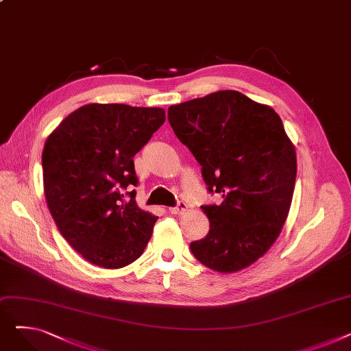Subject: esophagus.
<instances>
[{
	"instance_id": "esophagus-1",
	"label": "esophagus",
	"mask_w": 351,
	"mask_h": 351,
	"mask_svg": "<svg viewBox=\"0 0 351 351\" xmlns=\"http://www.w3.org/2000/svg\"><path fill=\"white\" fill-rule=\"evenodd\" d=\"M188 210H189V205L186 204V202H183V200H179L178 205L175 208L169 209V212L172 215H183V213H186Z\"/></svg>"
}]
</instances>
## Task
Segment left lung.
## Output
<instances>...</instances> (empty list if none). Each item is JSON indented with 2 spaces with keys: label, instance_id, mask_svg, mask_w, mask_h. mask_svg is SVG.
Listing matches in <instances>:
<instances>
[{
  "label": "left lung",
  "instance_id": "8db88e82",
  "mask_svg": "<svg viewBox=\"0 0 351 351\" xmlns=\"http://www.w3.org/2000/svg\"><path fill=\"white\" fill-rule=\"evenodd\" d=\"M168 119L189 147L220 205L202 206L206 237L191 243L196 259L219 273L262 257L286 222L296 182V151L280 117L237 90H217L172 105Z\"/></svg>",
  "mask_w": 351,
  "mask_h": 351
}]
</instances>
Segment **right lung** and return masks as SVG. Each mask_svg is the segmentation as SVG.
<instances>
[{
  "instance_id": "1",
  "label": "right lung",
  "mask_w": 351,
  "mask_h": 351,
  "mask_svg": "<svg viewBox=\"0 0 351 351\" xmlns=\"http://www.w3.org/2000/svg\"><path fill=\"white\" fill-rule=\"evenodd\" d=\"M165 122L162 108L88 104L48 136L43 152L48 209L65 241L104 269L131 265L158 220L138 208L134 156Z\"/></svg>"
}]
</instances>
